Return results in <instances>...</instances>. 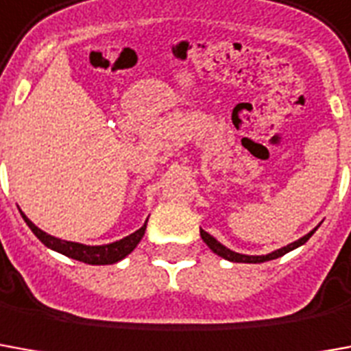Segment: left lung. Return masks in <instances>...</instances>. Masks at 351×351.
Segmentation results:
<instances>
[{
  "instance_id": "1",
  "label": "left lung",
  "mask_w": 351,
  "mask_h": 351,
  "mask_svg": "<svg viewBox=\"0 0 351 351\" xmlns=\"http://www.w3.org/2000/svg\"><path fill=\"white\" fill-rule=\"evenodd\" d=\"M313 232L315 230H312L310 234H306L304 237H300L298 241H295V243L287 245V247H281V249H278V251L269 252V254H262V256H251V254H239V252H234L230 251L228 247H224V245L220 243V241H217L215 237L210 234H207L205 230H199L201 234V239L207 243V247H209L210 251L215 252V254H218V256H222V258H226V261L230 262H245V264H258V262H268V261H274V258H279V256H283V254H287L289 251H293V249H296V247H300V245H304L310 237L313 235Z\"/></svg>"
}]
</instances>
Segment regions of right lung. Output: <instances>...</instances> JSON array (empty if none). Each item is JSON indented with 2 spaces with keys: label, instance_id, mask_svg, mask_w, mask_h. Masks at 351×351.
<instances>
[{
  "label": "right lung",
  "instance_id": "right-lung-1",
  "mask_svg": "<svg viewBox=\"0 0 351 351\" xmlns=\"http://www.w3.org/2000/svg\"><path fill=\"white\" fill-rule=\"evenodd\" d=\"M24 222L28 224L32 232L36 234L41 243L53 249L56 252H62L64 256H70L73 261L85 262V264H97V266H102V264H114V262H119L121 258H125L129 252H133V249L138 245V241L142 239V235L146 232V224L136 230L134 234L127 235L119 241H114V243L108 245H83V243H73V241H64V239H58V237H53V235L45 234L43 230H39L30 218L26 217L21 210Z\"/></svg>",
  "mask_w": 351,
  "mask_h": 351
}]
</instances>
